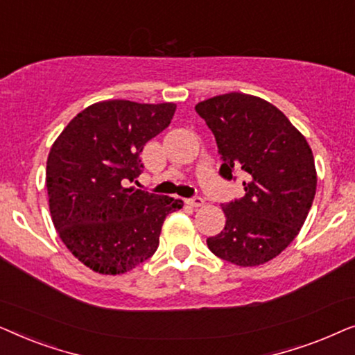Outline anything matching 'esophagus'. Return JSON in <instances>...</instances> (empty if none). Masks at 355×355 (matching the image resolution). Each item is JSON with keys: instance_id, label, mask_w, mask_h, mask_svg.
Segmentation results:
<instances>
[{"instance_id": "34e87169", "label": "esophagus", "mask_w": 355, "mask_h": 355, "mask_svg": "<svg viewBox=\"0 0 355 355\" xmlns=\"http://www.w3.org/2000/svg\"><path fill=\"white\" fill-rule=\"evenodd\" d=\"M186 203H187V205H191V207H202L203 203H205V200H203L202 197L196 196V197H192V198H187Z\"/></svg>"}]
</instances>
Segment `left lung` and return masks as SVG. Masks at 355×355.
Listing matches in <instances>:
<instances>
[{
  "instance_id": "1",
  "label": "left lung",
  "mask_w": 355,
  "mask_h": 355,
  "mask_svg": "<svg viewBox=\"0 0 355 355\" xmlns=\"http://www.w3.org/2000/svg\"><path fill=\"white\" fill-rule=\"evenodd\" d=\"M215 135L220 176L244 173V197L221 203L226 225L207 245L220 259L257 266L279 255L299 234L317 191L307 140L268 101L245 94L213 96L196 106Z\"/></svg>"
}]
</instances>
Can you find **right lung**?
Here are the masks:
<instances>
[{
	"label": "right lung",
	"instance_id": "1",
	"mask_svg": "<svg viewBox=\"0 0 355 355\" xmlns=\"http://www.w3.org/2000/svg\"><path fill=\"white\" fill-rule=\"evenodd\" d=\"M176 105L100 101L80 111L46 162L51 220L85 266L119 275L158 249L164 218L182 200L128 187L142 173L145 144L171 123Z\"/></svg>",
	"mask_w": 355,
	"mask_h": 355
}]
</instances>
